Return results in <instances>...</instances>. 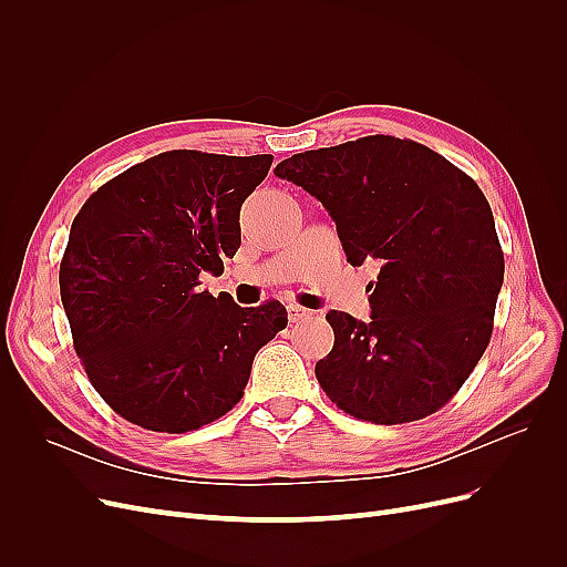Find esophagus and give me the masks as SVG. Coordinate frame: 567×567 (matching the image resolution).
Returning a JSON list of instances; mask_svg holds the SVG:
<instances>
[{
    "label": "esophagus",
    "mask_w": 567,
    "mask_h": 567,
    "mask_svg": "<svg viewBox=\"0 0 567 567\" xmlns=\"http://www.w3.org/2000/svg\"><path fill=\"white\" fill-rule=\"evenodd\" d=\"M312 317H315V312L307 310V307H300V305H290L288 307V319L293 321V323L307 321V319H312Z\"/></svg>",
    "instance_id": "34e87169"
}]
</instances>
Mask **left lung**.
Segmentation results:
<instances>
[{
    "mask_svg": "<svg viewBox=\"0 0 567 567\" xmlns=\"http://www.w3.org/2000/svg\"><path fill=\"white\" fill-rule=\"evenodd\" d=\"M336 221L348 262L375 260L371 319L331 310L315 373L346 414L409 423L447 404L485 354L504 252L477 184L440 153L375 134L281 161Z\"/></svg>",
    "mask_w": 567,
    "mask_h": 567,
    "instance_id": "1",
    "label": "left lung"
}]
</instances>
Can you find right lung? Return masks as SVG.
<instances>
[{"instance_id":"add662e5","label":"right lung","mask_w":567,"mask_h":567,"mask_svg":"<svg viewBox=\"0 0 567 567\" xmlns=\"http://www.w3.org/2000/svg\"><path fill=\"white\" fill-rule=\"evenodd\" d=\"M271 156L165 151L94 192L73 219L61 302L94 390L130 423L188 433L244 398L252 359L286 329L279 300L200 290L241 246L244 200Z\"/></svg>"}]
</instances>
